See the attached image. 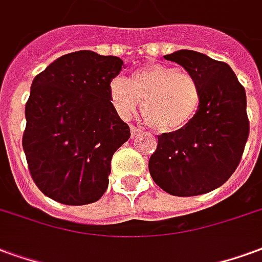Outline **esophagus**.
<instances>
[{
    "mask_svg": "<svg viewBox=\"0 0 262 262\" xmlns=\"http://www.w3.org/2000/svg\"><path fill=\"white\" fill-rule=\"evenodd\" d=\"M129 129H131V138H135L139 134V129L137 128V127H134V125H131V128Z\"/></svg>",
    "mask_w": 262,
    "mask_h": 262,
    "instance_id": "esophagus-1",
    "label": "esophagus"
}]
</instances>
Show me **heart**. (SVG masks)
<instances>
[{"label":"heart","mask_w":262,"mask_h":262,"mask_svg":"<svg viewBox=\"0 0 262 262\" xmlns=\"http://www.w3.org/2000/svg\"><path fill=\"white\" fill-rule=\"evenodd\" d=\"M108 100L118 117L129 120L138 112L156 133H176L191 123L202 102L195 76L163 64L137 71L127 81L116 76L108 85Z\"/></svg>","instance_id":"1"}]
</instances>
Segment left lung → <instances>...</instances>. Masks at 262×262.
<instances>
[{
	"mask_svg": "<svg viewBox=\"0 0 262 262\" xmlns=\"http://www.w3.org/2000/svg\"><path fill=\"white\" fill-rule=\"evenodd\" d=\"M165 58L200 81L202 102L187 127L158 135L149 173L171 195L205 194L225 184L242 160L250 133L246 91L226 62L192 50Z\"/></svg>",
	"mask_w": 262,
	"mask_h": 262,
	"instance_id": "1",
	"label": "left lung"
}]
</instances>
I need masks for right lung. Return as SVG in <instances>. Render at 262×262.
<instances>
[{
    "mask_svg": "<svg viewBox=\"0 0 262 262\" xmlns=\"http://www.w3.org/2000/svg\"><path fill=\"white\" fill-rule=\"evenodd\" d=\"M123 60L89 50L57 58L32 82L24 146L34 184L66 205H85L106 192L114 152L129 127L108 100Z\"/></svg>",
    "mask_w": 262,
    "mask_h": 262,
    "instance_id": "obj_1",
    "label": "right lung"
}]
</instances>
